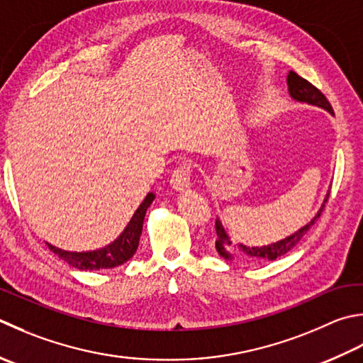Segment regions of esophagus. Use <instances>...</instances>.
<instances>
[{
    "label": "esophagus",
    "instance_id": "obj_1",
    "mask_svg": "<svg viewBox=\"0 0 363 363\" xmlns=\"http://www.w3.org/2000/svg\"><path fill=\"white\" fill-rule=\"evenodd\" d=\"M190 167L189 165H181L179 168L174 169L172 176V187L176 191H186L190 189Z\"/></svg>",
    "mask_w": 363,
    "mask_h": 363
}]
</instances>
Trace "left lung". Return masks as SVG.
Masks as SVG:
<instances>
[{
	"instance_id": "obj_1",
	"label": "left lung",
	"mask_w": 363,
	"mask_h": 363,
	"mask_svg": "<svg viewBox=\"0 0 363 363\" xmlns=\"http://www.w3.org/2000/svg\"><path fill=\"white\" fill-rule=\"evenodd\" d=\"M286 83H288L289 96H291V99H294L296 102L319 106V108H324L325 111H329L333 116V110H332V106H330L328 99H325L323 92L318 88H315L313 84L305 80V78L299 77L296 72H293V70H289V74L286 77ZM329 195H330V191H328V195H325L321 208H319L316 216L311 218L307 225H303L302 228H299L296 233H293L291 236H288L285 239L277 240V242H274V244L262 245V247H247L244 244L234 245L231 242L228 234H226L222 222H220V218H217L216 220V233H217L216 250L218 252L220 257L228 259V261H231L234 258H239V257L247 258L250 261H258V262L274 261L277 258H280V257H283V255H286L289 250H293V248L301 242V239L305 236V234H307V231L311 228V226L315 225L319 216H321L324 204L328 203Z\"/></svg>"
}]
</instances>
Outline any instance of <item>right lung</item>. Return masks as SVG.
Masks as SVG:
<instances>
[{
	"label": "right lung",
	"mask_w": 363,
	"mask_h": 363,
	"mask_svg": "<svg viewBox=\"0 0 363 363\" xmlns=\"http://www.w3.org/2000/svg\"><path fill=\"white\" fill-rule=\"evenodd\" d=\"M155 195L147 194L146 198L138 206V209L135 211L130 222L127 223L124 231L113 240L111 244L105 245L102 248L91 252H69L62 250V248L55 247L48 244V248L52 250L56 257L66 261L67 264L78 269V271H99V269H113L121 264H124L125 261H129L135 252L138 248L141 231H143V222L145 216L149 206L152 204Z\"/></svg>",
	"instance_id": "add662e5"
}]
</instances>
